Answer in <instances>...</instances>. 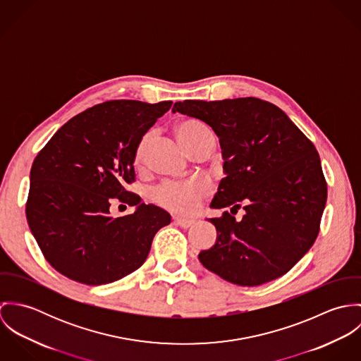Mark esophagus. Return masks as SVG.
Segmentation results:
<instances>
[{
  "label": "esophagus",
  "instance_id": "esophagus-1",
  "mask_svg": "<svg viewBox=\"0 0 361 361\" xmlns=\"http://www.w3.org/2000/svg\"><path fill=\"white\" fill-rule=\"evenodd\" d=\"M173 221H175V224L178 225V226H180V228H190L193 224H195V219H189V218H182V216H175L173 218Z\"/></svg>",
  "mask_w": 361,
  "mask_h": 361
}]
</instances>
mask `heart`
I'll use <instances>...</instances> for the list:
<instances>
[{"label": "heart", "instance_id": "obj_1", "mask_svg": "<svg viewBox=\"0 0 361 361\" xmlns=\"http://www.w3.org/2000/svg\"><path fill=\"white\" fill-rule=\"evenodd\" d=\"M176 137L180 145L190 154L197 146L206 143L208 140H214L209 129L204 123L196 119H183L176 128ZM150 142V135H146L139 142L135 152L136 165H142L147 147ZM209 188L206 182L202 180H190L183 183H165L159 186L154 192V199L161 206L172 209L175 212H192L199 206V203L206 197Z\"/></svg>", "mask_w": 361, "mask_h": 361}]
</instances>
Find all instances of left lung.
Masks as SVG:
<instances>
[{"label": "left lung", "instance_id": "1", "mask_svg": "<svg viewBox=\"0 0 361 361\" xmlns=\"http://www.w3.org/2000/svg\"><path fill=\"white\" fill-rule=\"evenodd\" d=\"M172 112L197 118L219 139L225 178L211 208L239 209L209 218L215 245L199 255L222 279L258 286L285 275L312 246L326 203L319 155L276 105L256 97L185 100Z\"/></svg>", "mask_w": 361, "mask_h": 361}]
</instances>
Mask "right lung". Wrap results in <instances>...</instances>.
Listing matches in <instances>:
<instances>
[{
	"instance_id": "add662e5",
	"label": "right lung",
	"mask_w": 361,
	"mask_h": 361,
	"mask_svg": "<svg viewBox=\"0 0 361 361\" xmlns=\"http://www.w3.org/2000/svg\"><path fill=\"white\" fill-rule=\"evenodd\" d=\"M172 102L114 100L61 126L30 169L29 228L46 259L62 275L97 286L136 271L171 215L125 190L135 180V152ZM137 207L112 219L113 199Z\"/></svg>"
}]
</instances>
